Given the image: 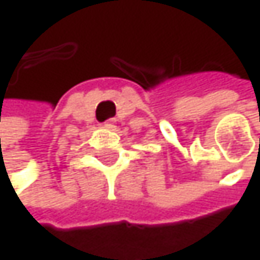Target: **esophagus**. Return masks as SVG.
I'll list each match as a JSON object with an SVG mask.
<instances>
[{"label": "esophagus", "mask_w": 260, "mask_h": 260, "mask_svg": "<svg viewBox=\"0 0 260 260\" xmlns=\"http://www.w3.org/2000/svg\"><path fill=\"white\" fill-rule=\"evenodd\" d=\"M115 124H116L115 119H109V121H106V122L103 124V127H104V128H115Z\"/></svg>", "instance_id": "1"}]
</instances>
